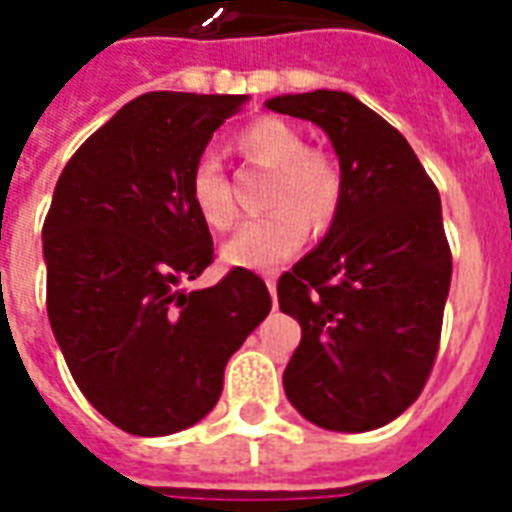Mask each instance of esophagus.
I'll return each mask as SVG.
<instances>
[{
    "label": "esophagus",
    "mask_w": 512,
    "mask_h": 512,
    "mask_svg": "<svg viewBox=\"0 0 512 512\" xmlns=\"http://www.w3.org/2000/svg\"><path fill=\"white\" fill-rule=\"evenodd\" d=\"M266 285H268V290H271V296H274V293H277V277H271V274H268Z\"/></svg>",
    "instance_id": "esophagus-1"
}]
</instances>
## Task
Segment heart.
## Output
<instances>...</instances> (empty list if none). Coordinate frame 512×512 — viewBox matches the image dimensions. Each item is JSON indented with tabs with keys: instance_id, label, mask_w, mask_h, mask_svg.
<instances>
[{
	"instance_id": "obj_1",
	"label": "heart",
	"mask_w": 512,
	"mask_h": 512,
	"mask_svg": "<svg viewBox=\"0 0 512 512\" xmlns=\"http://www.w3.org/2000/svg\"><path fill=\"white\" fill-rule=\"evenodd\" d=\"M235 142L252 164L274 172L266 194L271 211L241 224L222 246V257L235 268L268 271L299 252L310 224L318 230L332 224L343 202V172L329 153L307 147L299 128L279 117H260L249 123ZM189 200L208 227H233L238 211L230 183L219 158L211 153H202L191 167Z\"/></svg>"
}]
</instances>
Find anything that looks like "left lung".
Here are the masks:
<instances>
[{"mask_svg":"<svg viewBox=\"0 0 512 512\" xmlns=\"http://www.w3.org/2000/svg\"><path fill=\"white\" fill-rule=\"evenodd\" d=\"M266 106L321 126L343 172L329 233L277 282L279 310L301 326L285 395L318 428L376 430L417 400L439 351L452 277L439 189L406 136L354 95Z\"/></svg>","mask_w":512,"mask_h":512,"instance_id":"1","label":"left lung"}]
</instances>
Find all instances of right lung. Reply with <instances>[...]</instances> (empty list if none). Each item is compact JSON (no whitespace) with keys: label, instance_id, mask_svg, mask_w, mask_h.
Listing matches in <instances>:
<instances>
[{"label":"right lung","instance_id":"1","mask_svg":"<svg viewBox=\"0 0 512 512\" xmlns=\"http://www.w3.org/2000/svg\"><path fill=\"white\" fill-rule=\"evenodd\" d=\"M246 95L147 93L98 128L62 169L43 222L46 310L73 381L131 436H169L222 395L224 367L271 310L263 279L211 266L189 175Z\"/></svg>","mask_w":512,"mask_h":512}]
</instances>
